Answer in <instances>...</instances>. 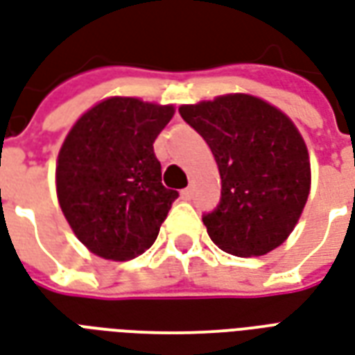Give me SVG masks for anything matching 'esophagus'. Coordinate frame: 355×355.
<instances>
[{
	"label": "esophagus",
	"mask_w": 355,
	"mask_h": 355,
	"mask_svg": "<svg viewBox=\"0 0 355 355\" xmlns=\"http://www.w3.org/2000/svg\"><path fill=\"white\" fill-rule=\"evenodd\" d=\"M180 198L184 199V201H190V199L193 198V188L190 186V188H186V190L180 191Z\"/></svg>",
	"instance_id": "obj_1"
}]
</instances>
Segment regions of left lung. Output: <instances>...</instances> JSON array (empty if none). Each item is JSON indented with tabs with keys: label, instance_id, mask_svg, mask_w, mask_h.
Wrapping results in <instances>:
<instances>
[{
	"label": "left lung",
	"instance_id": "left-lung-1",
	"mask_svg": "<svg viewBox=\"0 0 355 355\" xmlns=\"http://www.w3.org/2000/svg\"><path fill=\"white\" fill-rule=\"evenodd\" d=\"M180 116L211 146L222 199L203 224L239 258L275 250L297 225L311 193V157L288 114L250 94L180 105Z\"/></svg>",
	"mask_w": 355,
	"mask_h": 355
}]
</instances>
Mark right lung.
<instances>
[{"mask_svg": "<svg viewBox=\"0 0 355 355\" xmlns=\"http://www.w3.org/2000/svg\"><path fill=\"white\" fill-rule=\"evenodd\" d=\"M173 105L112 96L73 124L58 152L56 193L80 243L99 258L125 261L156 241L175 190L162 184L154 141Z\"/></svg>", "mask_w": 355, "mask_h": 355, "instance_id": "obj_1", "label": "right lung"}]
</instances>
